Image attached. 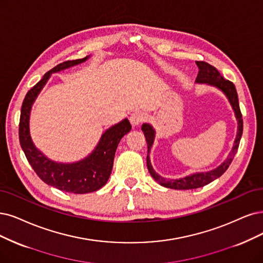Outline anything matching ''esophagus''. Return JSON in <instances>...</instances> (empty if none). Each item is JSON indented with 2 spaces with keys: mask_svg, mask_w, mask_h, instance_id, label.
I'll use <instances>...</instances> for the list:
<instances>
[{
  "mask_svg": "<svg viewBox=\"0 0 263 263\" xmlns=\"http://www.w3.org/2000/svg\"><path fill=\"white\" fill-rule=\"evenodd\" d=\"M145 119H146V115L142 111H134L130 115V122L132 126H139Z\"/></svg>",
  "mask_w": 263,
  "mask_h": 263,
  "instance_id": "1",
  "label": "esophagus"
}]
</instances>
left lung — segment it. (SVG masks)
<instances>
[{
	"instance_id": "left-lung-1",
	"label": "left lung",
	"mask_w": 263,
	"mask_h": 263,
	"mask_svg": "<svg viewBox=\"0 0 263 263\" xmlns=\"http://www.w3.org/2000/svg\"><path fill=\"white\" fill-rule=\"evenodd\" d=\"M196 65L198 67V74L195 82L200 84H206L209 86H213L221 91L223 94L226 95L228 99L233 111H234L235 118L237 120V132H236V138L233 144V147L227 158L223 160L218 167L215 169H211L209 171H203V172H195L189 174V176L180 178V179H166L161 177L156 171L154 170L149 154L153 148L155 138H156V131H155L154 126L151 123L145 122L142 124V130L144 131L145 138L147 141V168L151 173V176L154 178V180L158 182L161 186L167 187V189H173V190H193V189H198L207 185L210 182L215 181L216 179L220 178L223 173H224L229 166L231 164L233 158H234L235 154L238 149L239 141L242 134V119H241V114L239 109V103H238V96L235 89V85L233 84L231 81L226 80L220 72L216 69L215 67L205 63V62H196Z\"/></svg>"
}]
</instances>
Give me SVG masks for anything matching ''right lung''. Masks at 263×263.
Listing matches in <instances>:
<instances>
[{
    "mask_svg": "<svg viewBox=\"0 0 263 263\" xmlns=\"http://www.w3.org/2000/svg\"><path fill=\"white\" fill-rule=\"evenodd\" d=\"M91 56L76 61H68L46 72L25 97L19 122V141L26 157L44 183L61 191L73 194L92 193L102 189L108 181L112 170L115 153L120 140L131 130L128 118L116 123L102 134L94 149L86 157L73 162L55 161L39 149L30 133V115L32 106L52 73L80 65Z\"/></svg>",
    "mask_w": 263,
    "mask_h": 263,
    "instance_id": "obj_1",
    "label": "right lung"
}]
</instances>
